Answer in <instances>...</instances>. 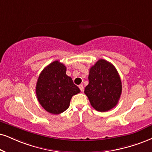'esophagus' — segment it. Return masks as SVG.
I'll return each mask as SVG.
<instances>
[{
	"instance_id": "1",
	"label": "esophagus",
	"mask_w": 152,
	"mask_h": 152,
	"mask_svg": "<svg viewBox=\"0 0 152 152\" xmlns=\"http://www.w3.org/2000/svg\"><path fill=\"white\" fill-rule=\"evenodd\" d=\"M79 88H80V90H81V91H84V87H83V85H79Z\"/></svg>"
}]
</instances>
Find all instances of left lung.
<instances>
[{"label":"left lung","instance_id":"1","mask_svg":"<svg viewBox=\"0 0 152 152\" xmlns=\"http://www.w3.org/2000/svg\"><path fill=\"white\" fill-rule=\"evenodd\" d=\"M88 79L85 93L92 107L100 112L115 107L121 95L122 83L113 65L106 60H99L89 70Z\"/></svg>","mask_w":152,"mask_h":152}]
</instances>
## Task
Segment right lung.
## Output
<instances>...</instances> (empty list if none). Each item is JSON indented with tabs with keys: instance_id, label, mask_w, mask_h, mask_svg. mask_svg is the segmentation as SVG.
Returning <instances> with one entry per match:
<instances>
[{
	"instance_id": "1",
	"label": "right lung",
	"mask_w": 152,
	"mask_h": 152,
	"mask_svg": "<svg viewBox=\"0 0 152 152\" xmlns=\"http://www.w3.org/2000/svg\"><path fill=\"white\" fill-rule=\"evenodd\" d=\"M80 92L72 78L66 75V67L58 61L45 67L36 85L39 104L48 113L56 115L67 109L72 96Z\"/></svg>"
}]
</instances>
